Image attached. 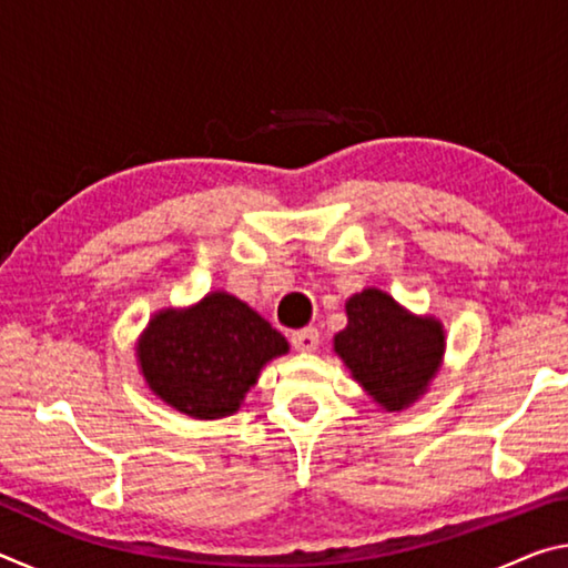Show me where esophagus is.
<instances>
[{"label": "esophagus", "instance_id": "esophagus-1", "mask_svg": "<svg viewBox=\"0 0 568 568\" xmlns=\"http://www.w3.org/2000/svg\"><path fill=\"white\" fill-rule=\"evenodd\" d=\"M291 343H293L295 351L313 353V351H318V345H321V333H318V328L295 331V333L291 335Z\"/></svg>", "mask_w": 568, "mask_h": 568}]
</instances>
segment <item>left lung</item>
<instances>
[{
    "label": "left lung",
    "instance_id": "obj_1",
    "mask_svg": "<svg viewBox=\"0 0 568 568\" xmlns=\"http://www.w3.org/2000/svg\"><path fill=\"white\" fill-rule=\"evenodd\" d=\"M345 313L348 325L335 335V353L381 406L406 408L436 376L444 355L440 323L416 318L376 287L353 295Z\"/></svg>",
    "mask_w": 568,
    "mask_h": 568
}]
</instances>
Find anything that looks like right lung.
<instances>
[{"mask_svg":"<svg viewBox=\"0 0 568 568\" xmlns=\"http://www.w3.org/2000/svg\"><path fill=\"white\" fill-rule=\"evenodd\" d=\"M150 388L187 416L223 418L240 408L263 365L287 353V341L253 307L210 293L190 311H165L140 341Z\"/></svg>","mask_w":568,"mask_h":568,"instance_id":"add662e5","label":"right lung"}]
</instances>
